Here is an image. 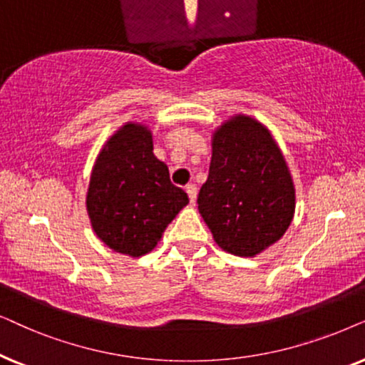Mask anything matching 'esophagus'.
<instances>
[{"instance_id":"esophagus-1","label":"esophagus","mask_w":365,"mask_h":365,"mask_svg":"<svg viewBox=\"0 0 365 365\" xmlns=\"http://www.w3.org/2000/svg\"><path fill=\"white\" fill-rule=\"evenodd\" d=\"M185 190H187V193H188V198H190V202H192V203L195 202V198H197V187L193 185V183H190V185L185 187Z\"/></svg>"}]
</instances>
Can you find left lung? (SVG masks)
<instances>
[{
    "label": "left lung",
    "mask_w": 365,
    "mask_h": 365,
    "mask_svg": "<svg viewBox=\"0 0 365 365\" xmlns=\"http://www.w3.org/2000/svg\"><path fill=\"white\" fill-rule=\"evenodd\" d=\"M197 203L215 244L232 255L255 257L284 237L295 213V187L262 121L240 113L215 128Z\"/></svg>",
    "instance_id": "1"
}]
</instances>
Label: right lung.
<instances>
[{
    "label": "right lung",
    "instance_id": "obj_1",
    "mask_svg": "<svg viewBox=\"0 0 365 365\" xmlns=\"http://www.w3.org/2000/svg\"><path fill=\"white\" fill-rule=\"evenodd\" d=\"M188 203L153 155L152 130L128 121L106 140L91 170L86 212L96 237L128 257L152 252Z\"/></svg>",
    "mask_w": 365,
    "mask_h": 365
}]
</instances>
